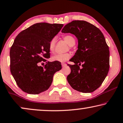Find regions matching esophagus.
I'll return each instance as SVG.
<instances>
[{"label": "esophagus", "instance_id": "1", "mask_svg": "<svg viewBox=\"0 0 123 123\" xmlns=\"http://www.w3.org/2000/svg\"><path fill=\"white\" fill-rule=\"evenodd\" d=\"M66 65H67L66 63H62V66L63 67H65Z\"/></svg>", "mask_w": 123, "mask_h": 123}]
</instances>
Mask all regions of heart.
Listing matches in <instances>:
<instances>
[{
	"label": "heart",
	"mask_w": 123,
	"mask_h": 123,
	"mask_svg": "<svg viewBox=\"0 0 123 123\" xmlns=\"http://www.w3.org/2000/svg\"><path fill=\"white\" fill-rule=\"evenodd\" d=\"M63 38L67 43L70 46L71 48L72 46L75 45L76 43L75 38L74 36L70 34H66L63 37ZM56 38H53L49 42V46H48V49L50 52L53 53L55 51V46H56ZM71 57V53H62V54H57L53 56L52 57V60L53 61H58L60 62H63L66 61L69 58Z\"/></svg>",
	"instance_id": "b5f03b06"
}]
</instances>
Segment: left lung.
Segmentation results:
<instances>
[{
  "mask_svg": "<svg viewBox=\"0 0 123 123\" xmlns=\"http://www.w3.org/2000/svg\"><path fill=\"white\" fill-rule=\"evenodd\" d=\"M62 33H70L78 39V49L68 65L70 86L83 93L92 92L101 85L109 70V49L101 31L85 20H73L65 25ZM82 64V68H79Z\"/></svg>",
  "mask_w": 123,
  "mask_h": 123,
  "instance_id": "left-lung-1",
  "label": "left lung"
}]
</instances>
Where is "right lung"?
Instances as JSON below:
<instances>
[{
	"label": "right lung",
	"instance_id": "add662e5",
	"mask_svg": "<svg viewBox=\"0 0 123 123\" xmlns=\"http://www.w3.org/2000/svg\"><path fill=\"white\" fill-rule=\"evenodd\" d=\"M63 25L38 23L18 34L10 49V72L17 85L30 94L48 89L55 72L62 68L61 62H47L50 57L49 42ZM46 64L41 67L43 62Z\"/></svg>",
	"mask_w": 123,
	"mask_h": 123
}]
</instances>
